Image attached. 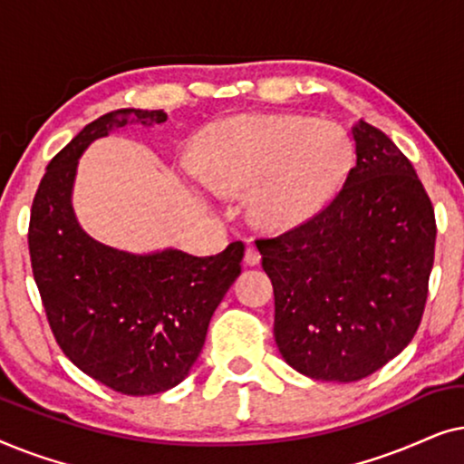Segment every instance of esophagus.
<instances>
[{
	"label": "esophagus",
	"mask_w": 464,
	"mask_h": 464,
	"mask_svg": "<svg viewBox=\"0 0 464 464\" xmlns=\"http://www.w3.org/2000/svg\"><path fill=\"white\" fill-rule=\"evenodd\" d=\"M259 262H262V256H259V251L256 249V246H246L245 251V264L246 266H257Z\"/></svg>",
	"instance_id": "obj_1"
}]
</instances>
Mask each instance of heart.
Here are the masks:
<instances>
[{"label":"heart","instance_id":"1","mask_svg":"<svg viewBox=\"0 0 464 464\" xmlns=\"http://www.w3.org/2000/svg\"><path fill=\"white\" fill-rule=\"evenodd\" d=\"M348 169L344 130L302 116H243L215 124L200 162L202 177L219 192L251 188L253 219L272 230L321 211Z\"/></svg>","mask_w":464,"mask_h":464}]
</instances>
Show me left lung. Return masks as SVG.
Listing matches in <instances>:
<instances>
[{
  "mask_svg": "<svg viewBox=\"0 0 464 464\" xmlns=\"http://www.w3.org/2000/svg\"><path fill=\"white\" fill-rule=\"evenodd\" d=\"M353 141V169L334 198L256 240L275 287L278 351L325 382H357L410 344L435 257V211L411 162L363 120Z\"/></svg>",
  "mask_w": 464,
  "mask_h": 464,
  "instance_id": "obj_1",
  "label": "left lung"
}]
</instances>
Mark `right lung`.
<instances>
[{
  "label": "right lung",
  "mask_w": 464,
  "mask_h": 464,
  "mask_svg": "<svg viewBox=\"0 0 464 464\" xmlns=\"http://www.w3.org/2000/svg\"><path fill=\"white\" fill-rule=\"evenodd\" d=\"M164 120L162 110H118L86 124L50 160L29 219L31 268L56 344L86 376L132 397L188 376L245 256L240 240L211 257L175 249L132 256L80 227L72 188L82 151L111 129Z\"/></svg>",
  "instance_id": "right-lung-1"
}]
</instances>
